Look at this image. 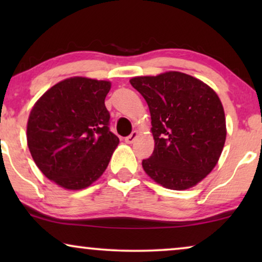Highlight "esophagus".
Here are the masks:
<instances>
[{
  "label": "esophagus",
  "instance_id": "1",
  "mask_svg": "<svg viewBox=\"0 0 262 262\" xmlns=\"http://www.w3.org/2000/svg\"><path fill=\"white\" fill-rule=\"evenodd\" d=\"M138 136V132L137 131H134L130 136H127V137H125V142L127 143V144H131V143L135 142V139L137 138Z\"/></svg>",
  "mask_w": 262,
  "mask_h": 262
}]
</instances>
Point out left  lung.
<instances>
[{
	"label": "left lung",
	"instance_id": "left-lung-1",
	"mask_svg": "<svg viewBox=\"0 0 262 262\" xmlns=\"http://www.w3.org/2000/svg\"><path fill=\"white\" fill-rule=\"evenodd\" d=\"M149 106L155 148L142 161L145 173L169 189H187L216 166L227 127L218 95L178 71L130 80Z\"/></svg>",
	"mask_w": 262,
	"mask_h": 262
}]
</instances>
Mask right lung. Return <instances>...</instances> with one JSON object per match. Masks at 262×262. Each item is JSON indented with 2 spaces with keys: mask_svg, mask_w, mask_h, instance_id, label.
<instances>
[{
  "mask_svg": "<svg viewBox=\"0 0 262 262\" xmlns=\"http://www.w3.org/2000/svg\"><path fill=\"white\" fill-rule=\"evenodd\" d=\"M111 82L67 78L32 108L27 144L41 173L67 189H82L101 177L119 138L110 131L105 98Z\"/></svg>",
  "mask_w": 262,
  "mask_h": 262,
  "instance_id": "add662e5",
  "label": "right lung"
}]
</instances>
